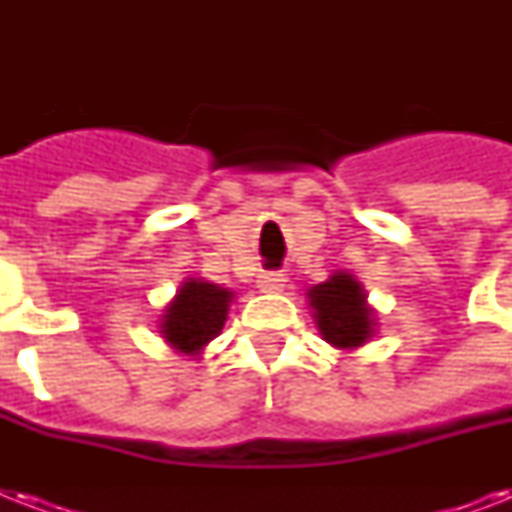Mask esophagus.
Wrapping results in <instances>:
<instances>
[{"mask_svg": "<svg viewBox=\"0 0 512 512\" xmlns=\"http://www.w3.org/2000/svg\"><path fill=\"white\" fill-rule=\"evenodd\" d=\"M284 281H287L284 273L265 271L263 276H260V281H257V287L263 289V292H281V289H284Z\"/></svg>", "mask_w": 512, "mask_h": 512, "instance_id": "obj_1", "label": "esophagus"}]
</instances>
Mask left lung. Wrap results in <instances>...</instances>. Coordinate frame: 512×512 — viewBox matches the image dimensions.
<instances>
[{
  "label": "left lung",
  "instance_id": "left-lung-1",
  "mask_svg": "<svg viewBox=\"0 0 512 512\" xmlns=\"http://www.w3.org/2000/svg\"><path fill=\"white\" fill-rule=\"evenodd\" d=\"M313 319L321 337L335 348H358L372 337V311L364 287L350 273H335L324 284L308 289Z\"/></svg>",
  "mask_w": 512,
  "mask_h": 512
}]
</instances>
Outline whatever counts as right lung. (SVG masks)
<instances>
[{"label": "right lung", "mask_w": 512, "mask_h": 512, "mask_svg": "<svg viewBox=\"0 0 512 512\" xmlns=\"http://www.w3.org/2000/svg\"><path fill=\"white\" fill-rule=\"evenodd\" d=\"M233 292L201 279H188L162 316V335L172 348L196 356L223 332Z\"/></svg>", "instance_id": "add662e5"}]
</instances>
